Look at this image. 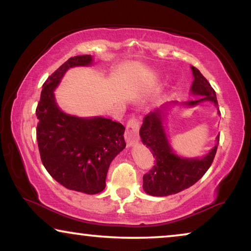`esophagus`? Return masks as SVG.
I'll use <instances>...</instances> for the list:
<instances>
[{
    "label": "esophagus",
    "mask_w": 251,
    "mask_h": 251,
    "mask_svg": "<svg viewBox=\"0 0 251 251\" xmlns=\"http://www.w3.org/2000/svg\"><path fill=\"white\" fill-rule=\"evenodd\" d=\"M139 121L137 118H130V120L127 122L126 124V133H125V138L127 141L128 146H131L133 144L137 143L139 139L138 136V130H139Z\"/></svg>",
    "instance_id": "esophagus-1"
}]
</instances>
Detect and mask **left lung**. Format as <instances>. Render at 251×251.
<instances>
[{
  "instance_id": "8db88e82",
  "label": "left lung",
  "mask_w": 251,
  "mask_h": 251,
  "mask_svg": "<svg viewBox=\"0 0 251 251\" xmlns=\"http://www.w3.org/2000/svg\"><path fill=\"white\" fill-rule=\"evenodd\" d=\"M192 71L195 77L192 85L193 94L201 95L202 97L196 100L187 101L186 104L194 106L202 100H210L218 106L216 93L209 82L196 67L192 66ZM139 135L142 142L150 147L152 156L155 157L154 167L143 177L144 190L148 195L159 197L179 193L201 179L211 166L219 144L218 136L217 145L201 159H186L176 156L169 146L164 131L160 109L151 112L144 117Z\"/></svg>"
}]
</instances>
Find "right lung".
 <instances>
[{"instance_id": "obj_1", "label": "right lung", "mask_w": 251, "mask_h": 251, "mask_svg": "<svg viewBox=\"0 0 251 251\" xmlns=\"http://www.w3.org/2000/svg\"><path fill=\"white\" fill-rule=\"evenodd\" d=\"M91 63V55L71 57L45 80L36 107V138L42 163L55 180L67 189L94 195L105 188L109 165L126 146L125 127L109 118L67 115L54 97L70 67Z\"/></svg>"}]
</instances>
